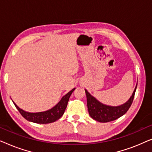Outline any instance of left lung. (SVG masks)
I'll return each instance as SVG.
<instances>
[{"mask_svg":"<svg viewBox=\"0 0 152 152\" xmlns=\"http://www.w3.org/2000/svg\"><path fill=\"white\" fill-rule=\"evenodd\" d=\"M137 85L135 87L132 96L126 102L119 106H110L102 103L84 89L86 95L87 107L88 113L93 120L99 122H108L115 120L126 113L132 105L136 93Z\"/></svg>","mask_w":152,"mask_h":152,"instance_id":"obj_1","label":"left lung"}]
</instances>
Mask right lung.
<instances>
[{
	"instance_id": "right-lung-1",
	"label": "right lung",
	"mask_w": 152,
	"mask_h": 152,
	"mask_svg": "<svg viewBox=\"0 0 152 152\" xmlns=\"http://www.w3.org/2000/svg\"><path fill=\"white\" fill-rule=\"evenodd\" d=\"M75 88H72L71 91H69L68 93H66L65 95H64L61 97V100L55 107L45 111L37 112V113H31V112L26 111L18 107L14 103V101L12 102H13L16 108L20 112V113L21 114L23 117L26 118L28 121L38 124L51 123V122H55L56 120H59L63 115L64 111H65L66 109V107H67L70 95H71L72 93L75 91Z\"/></svg>"
}]
</instances>
